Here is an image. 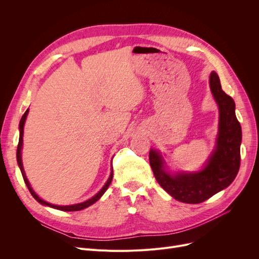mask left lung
<instances>
[{"mask_svg": "<svg viewBox=\"0 0 259 259\" xmlns=\"http://www.w3.org/2000/svg\"><path fill=\"white\" fill-rule=\"evenodd\" d=\"M210 87L220 107V133L215 151L205 169L172 176L164 170L159 153L154 150L149 152V161L157 183L182 202L199 203L207 200L234 181L240 166L241 127L235 115V103L223 91L216 72L210 75Z\"/></svg>", "mask_w": 259, "mask_h": 259, "instance_id": "obj_1", "label": "left lung"}]
</instances>
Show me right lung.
Wrapping results in <instances>:
<instances>
[{
  "instance_id": "add662e5",
  "label": "right lung",
  "mask_w": 259,
  "mask_h": 259,
  "mask_svg": "<svg viewBox=\"0 0 259 259\" xmlns=\"http://www.w3.org/2000/svg\"><path fill=\"white\" fill-rule=\"evenodd\" d=\"M28 111L29 109H27V110L25 111V113L23 114L22 118H21V121H20V139H19V144H18V149H17V159H18V164H19V167L21 169V172H22V175H23V179H24V182L27 186V188H28L29 192L31 193V195L34 197V199H36L39 203H42V205H45V206H48V207H51V208H54V209H58V210H61V211H79V210H83L91 205H93V203L95 201H98L102 195L106 192V190L108 189L109 185L111 184V181H112V178H113V170L111 171V174H110V178H109V180L107 181L106 185L102 188L101 191L97 194L94 195L92 198L84 201V202H80V203H77V205H71V206H56V205H52V203H49L43 199H40L35 193L33 190L31 189L30 185H29V182L28 180H27L26 175H25V172H24V168H23V162H22V158H21V150H22V144H23V133H24V124H25V119H26V116L27 114H28Z\"/></svg>"
}]
</instances>
